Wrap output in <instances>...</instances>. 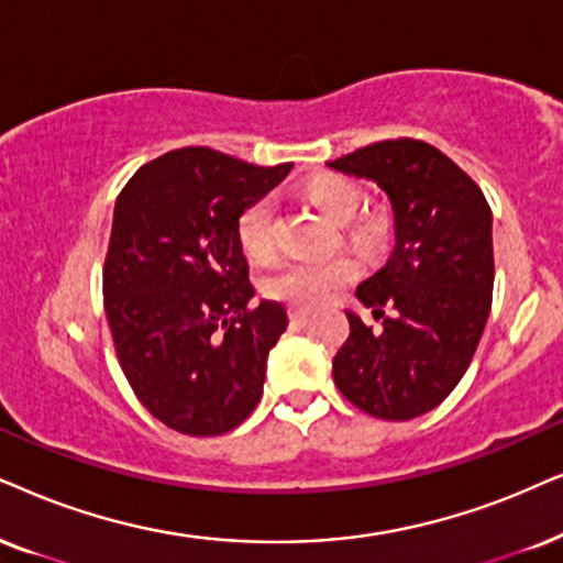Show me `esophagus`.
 <instances>
[{"mask_svg":"<svg viewBox=\"0 0 563 563\" xmlns=\"http://www.w3.org/2000/svg\"><path fill=\"white\" fill-rule=\"evenodd\" d=\"M288 317H290V322H298V324H306L311 319V314L306 309H290Z\"/></svg>","mask_w":563,"mask_h":563,"instance_id":"obj_1","label":"esophagus"}]
</instances>
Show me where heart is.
<instances>
[{
  "mask_svg": "<svg viewBox=\"0 0 563 563\" xmlns=\"http://www.w3.org/2000/svg\"><path fill=\"white\" fill-rule=\"evenodd\" d=\"M306 199L322 212L332 223H351L355 212L361 210V187L345 176L338 174H319L314 179L306 181ZM236 236L241 252L257 265H269L277 254L275 239V208L273 199L262 197L254 199L241 210L236 220ZM389 236L387 220L379 216L364 218L358 223L347 225V239L353 244L364 249H379ZM358 277V262L353 257H330L322 262H294L277 269L265 280L267 296L290 306H303V309H314V306L330 303L334 296Z\"/></svg>",
  "mask_w": 563,
  "mask_h": 563,
  "instance_id": "heart-1",
  "label": "heart"
}]
</instances>
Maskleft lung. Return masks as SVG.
Wrapping results in <instances>:
<instances>
[{"label": "left lung", "instance_id": "left-lung-1", "mask_svg": "<svg viewBox=\"0 0 563 563\" xmlns=\"http://www.w3.org/2000/svg\"><path fill=\"white\" fill-rule=\"evenodd\" d=\"M327 166L376 181L395 212L393 257L355 290L382 330L345 311L351 334L332 379L368 416L410 421L446 400L478 347L494 296L490 208L457 163L421 140L374 142Z\"/></svg>", "mask_w": 563, "mask_h": 563}]
</instances>
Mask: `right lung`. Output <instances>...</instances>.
<instances>
[{
    "instance_id": "add662e5",
    "label": "right lung",
    "mask_w": 563,
    "mask_h": 563,
    "mask_svg": "<svg viewBox=\"0 0 563 563\" xmlns=\"http://www.w3.org/2000/svg\"><path fill=\"white\" fill-rule=\"evenodd\" d=\"M294 163L252 166L212 147L163 153L124 184L103 262L119 366L151 416L220 437L257 408L283 303L252 306L236 220Z\"/></svg>"
}]
</instances>
